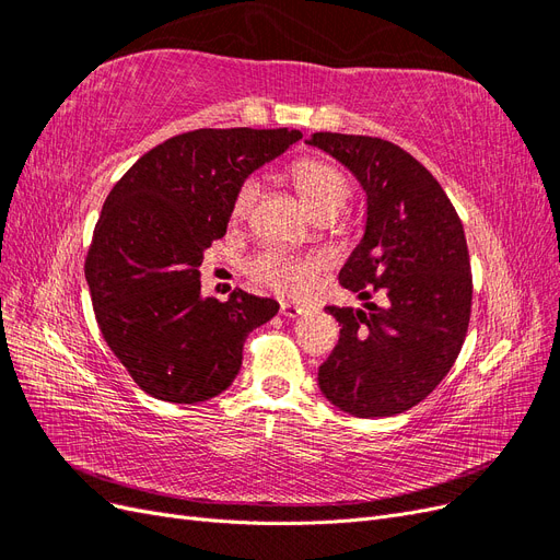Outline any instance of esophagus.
Here are the masks:
<instances>
[{"label": "esophagus", "instance_id": "34e87169", "mask_svg": "<svg viewBox=\"0 0 560 560\" xmlns=\"http://www.w3.org/2000/svg\"><path fill=\"white\" fill-rule=\"evenodd\" d=\"M280 313H282L284 317H290V319H294V317L303 315V308L299 306V303H290V301H282V303H280Z\"/></svg>", "mask_w": 560, "mask_h": 560}]
</instances>
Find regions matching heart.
<instances>
[{"mask_svg": "<svg viewBox=\"0 0 560 560\" xmlns=\"http://www.w3.org/2000/svg\"><path fill=\"white\" fill-rule=\"evenodd\" d=\"M292 184L303 198V202L311 208V212L325 214V212H336L343 206V200L348 198L350 184L348 177L343 175L341 167H336L334 163L317 159V156H303L292 163L290 167ZM259 196V182L257 179H245L241 184V189L235 191L233 198V217L243 219L249 214ZM249 276L276 290L280 294H306L311 287L315 284L319 261L313 257H294L290 252L282 249H266L259 257H254L247 266Z\"/></svg>", "mask_w": 560, "mask_h": 560, "instance_id": "1", "label": "heart"}]
</instances>
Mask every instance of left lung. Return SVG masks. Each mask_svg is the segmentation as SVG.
I'll return each mask as SVG.
<instances>
[{
    "mask_svg": "<svg viewBox=\"0 0 560 560\" xmlns=\"http://www.w3.org/2000/svg\"><path fill=\"white\" fill-rule=\"evenodd\" d=\"M308 144L343 163L366 194L364 235L338 273L364 303L325 308L341 338L319 366V389L350 416L404 413L442 383L465 343L471 270L463 222L442 184L401 147L341 132H315Z\"/></svg>",
    "mask_w": 560,
    "mask_h": 560,
    "instance_id": "obj_1",
    "label": "left lung"
}]
</instances>
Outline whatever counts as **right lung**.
I'll list each match as a JSON object with an SVG mask.
<instances>
[{
    "instance_id": "right-lung-1",
    "label": "right lung",
    "mask_w": 560,
    "mask_h": 560,
    "mask_svg": "<svg viewBox=\"0 0 560 560\" xmlns=\"http://www.w3.org/2000/svg\"><path fill=\"white\" fill-rule=\"evenodd\" d=\"M301 138L287 128H200L147 151L114 184L86 282L100 331L147 395L173 404L222 395L247 334L278 313V301L243 290L206 299L198 266L224 238L241 184Z\"/></svg>"
}]
</instances>
